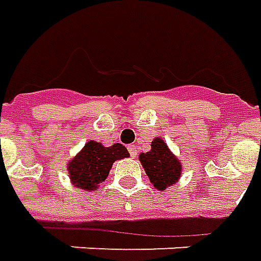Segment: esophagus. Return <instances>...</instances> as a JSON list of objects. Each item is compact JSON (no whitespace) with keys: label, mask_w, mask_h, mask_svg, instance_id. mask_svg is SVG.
<instances>
[{"label":"esophagus","mask_w":261,"mask_h":261,"mask_svg":"<svg viewBox=\"0 0 261 261\" xmlns=\"http://www.w3.org/2000/svg\"><path fill=\"white\" fill-rule=\"evenodd\" d=\"M128 151H130L131 157H136V155H137V148H136V145H128Z\"/></svg>","instance_id":"obj_1"}]
</instances>
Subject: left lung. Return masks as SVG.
I'll return each mask as SVG.
<instances>
[{
  "label": "left lung",
  "mask_w": 261,
  "mask_h": 261,
  "mask_svg": "<svg viewBox=\"0 0 261 261\" xmlns=\"http://www.w3.org/2000/svg\"><path fill=\"white\" fill-rule=\"evenodd\" d=\"M140 161L157 190H166L181 177V164L161 138H154L151 150L140 154Z\"/></svg>",
  "instance_id": "8db88e82"
}]
</instances>
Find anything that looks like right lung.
Listing matches in <instances>:
<instances>
[{
  "label": "right lung",
  "mask_w": 261,
  "mask_h": 261,
  "mask_svg": "<svg viewBox=\"0 0 261 261\" xmlns=\"http://www.w3.org/2000/svg\"><path fill=\"white\" fill-rule=\"evenodd\" d=\"M128 155L127 148L120 143L104 147L97 141H88L67 166L71 182L83 190H97L100 182L107 178L113 163Z\"/></svg>",
  "instance_id": "obj_1"
}]
</instances>
